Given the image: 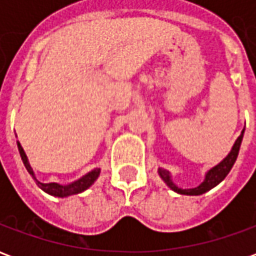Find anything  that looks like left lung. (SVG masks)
I'll use <instances>...</instances> for the list:
<instances>
[{
  "label": "left lung",
  "instance_id": "8db88e82",
  "mask_svg": "<svg viewBox=\"0 0 256 256\" xmlns=\"http://www.w3.org/2000/svg\"><path fill=\"white\" fill-rule=\"evenodd\" d=\"M242 134H244V130L240 134V137L236 140V142L233 145V148H232L230 154L226 156L224 160L220 162L218 166L212 167L208 172H207V176H206V180L203 181L202 185H198V188H193V189H181L176 186L172 181V177H170V172H167V170H163V168H159V176L163 178V181L172 189V190H176L177 193H181V194H202V193H206L210 189H212L214 186H216L218 184L224 180V178L229 174L230 172V168L234 164V162L237 159V155H238V150H240V145H242Z\"/></svg>",
  "mask_w": 256,
  "mask_h": 256
}]
</instances>
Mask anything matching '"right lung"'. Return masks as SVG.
I'll return each instance as SVG.
<instances>
[{
    "mask_svg": "<svg viewBox=\"0 0 256 256\" xmlns=\"http://www.w3.org/2000/svg\"><path fill=\"white\" fill-rule=\"evenodd\" d=\"M18 146H19L20 156H22V160H23V163H24L27 172H30L31 176H32V178L36 180V177H34V172H32L30 164H28V162H27V156H26L24 150H23V148H22V145H20L19 142H18ZM98 176H100V168H94L93 172H88V174L84 176L80 180L75 181L74 184H70V185H66V186H63V185H58V184H54V182L41 184V182H38L36 180V184H38V185H40L45 192L49 193V194L58 196V198H64V196H70V194H75V193L84 192V189H88L92 184L94 182Z\"/></svg>",
    "mask_w": 256,
    "mask_h": 256,
    "instance_id": "right-lung-1",
    "label": "right lung"
}]
</instances>
